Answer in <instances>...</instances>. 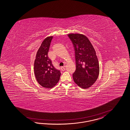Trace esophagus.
<instances>
[{
  "mask_svg": "<svg viewBox=\"0 0 130 130\" xmlns=\"http://www.w3.org/2000/svg\"><path fill=\"white\" fill-rule=\"evenodd\" d=\"M61 70L62 71H64L65 70V66H63L61 67Z\"/></svg>",
  "mask_w": 130,
  "mask_h": 130,
  "instance_id": "esophagus-1",
  "label": "esophagus"
}]
</instances>
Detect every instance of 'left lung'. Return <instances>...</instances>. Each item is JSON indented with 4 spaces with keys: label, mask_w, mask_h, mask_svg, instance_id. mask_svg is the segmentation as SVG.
I'll use <instances>...</instances> for the list:
<instances>
[{
    "label": "left lung",
    "mask_w": 130,
    "mask_h": 130,
    "mask_svg": "<svg viewBox=\"0 0 130 130\" xmlns=\"http://www.w3.org/2000/svg\"><path fill=\"white\" fill-rule=\"evenodd\" d=\"M68 36L75 50L76 69L73 74V80L79 87L88 88L94 84L99 73V65L95 51L84 35L70 34Z\"/></svg>",
    "instance_id": "obj_1"
}]
</instances>
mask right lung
Listing matches in <instances>:
<instances>
[{
  "label": "right lung",
  "instance_id": "1",
  "mask_svg": "<svg viewBox=\"0 0 130 130\" xmlns=\"http://www.w3.org/2000/svg\"><path fill=\"white\" fill-rule=\"evenodd\" d=\"M53 36L46 38L42 42L36 55L34 63V72L36 80L43 88H51L60 80V70L53 66L48 56L50 46Z\"/></svg>",
  "mask_w": 130,
  "mask_h": 130
}]
</instances>
